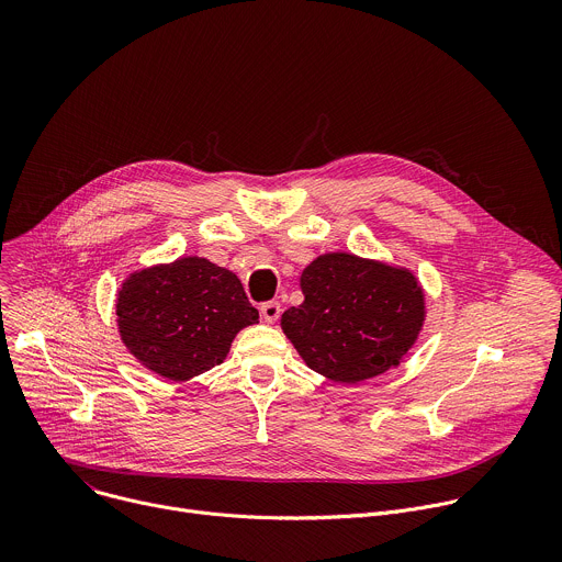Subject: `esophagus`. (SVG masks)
<instances>
[{"label": "esophagus", "instance_id": "34e87169", "mask_svg": "<svg viewBox=\"0 0 562 562\" xmlns=\"http://www.w3.org/2000/svg\"><path fill=\"white\" fill-rule=\"evenodd\" d=\"M261 317L268 322V324H274L279 317H281V303L279 301H268L261 305Z\"/></svg>", "mask_w": 562, "mask_h": 562}]
</instances>
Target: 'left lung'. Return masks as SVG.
I'll use <instances>...</instances> for the list:
<instances>
[{
    "mask_svg": "<svg viewBox=\"0 0 562 562\" xmlns=\"http://www.w3.org/2000/svg\"><path fill=\"white\" fill-rule=\"evenodd\" d=\"M301 290L281 328L307 368L339 384L397 368L424 326V290L408 268L328 252L303 270Z\"/></svg>",
    "mask_w": 562,
    "mask_h": 562,
    "instance_id": "1",
    "label": "left lung"
}]
</instances>
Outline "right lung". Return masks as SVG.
<instances>
[{
  "mask_svg": "<svg viewBox=\"0 0 562 562\" xmlns=\"http://www.w3.org/2000/svg\"><path fill=\"white\" fill-rule=\"evenodd\" d=\"M115 315L127 350L171 382L223 363L234 337L259 322L238 277L203 257L132 272L117 290Z\"/></svg>",
  "mask_w": 562,
  "mask_h": 562,
  "instance_id": "obj_1",
  "label": "right lung"
}]
</instances>
